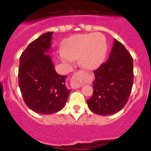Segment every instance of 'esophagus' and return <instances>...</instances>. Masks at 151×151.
<instances>
[{
  "instance_id": "obj_1",
  "label": "esophagus",
  "mask_w": 151,
  "mask_h": 151,
  "mask_svg": "<svg viewBox=\"0 0 151 151\" xmlns=\"http://www.w3.org/2000/svg\"><path fill=\"white\" fill-rule=\"evenodd\" d=\"M85 80V72L83 71H77L72 75L71 79V87L74 89L79 88L83 85Z\"/></svg>"
}]
</instances>
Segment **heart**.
<instances>
[{"label":"heart","mask_w":151,"mask_h":151,"mask_svg":"<svg viewBox=\"0 0 151 151\" xmlns=\"http://www.w3.org/2000/svg\"><path fill=\"white\" fill-rule=\"evenodd\" d=\"M60 60L69 63L80 58L81 65L87 69H95L101 64L106 52V38L102 33L77 34L63 42Z\"/></svg>","instance_id":"1"}]
</instances>
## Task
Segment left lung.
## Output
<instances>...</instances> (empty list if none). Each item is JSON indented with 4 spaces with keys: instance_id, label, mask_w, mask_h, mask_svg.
<instances>
[{
    "instance_id": "1",
    "label": "left lung",
    "mask_w": 151,
    "mask_h": 151,
    "mask_svg": "<svg viewBox=\"0 0 151 151\" xmlns=\"http://www.w3.org/2000/svg\"><path fill=\"white\" fill-rule=\"evenodd\" d=\"M93 93L87 100L97 115H110L124 107L134 82L133 58L122 44L114 40L109 58L93 71Z\"/></svg>"
}]
</instances>
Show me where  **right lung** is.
I'll list each match as a JSON object with an SVG mask.
<instances>
[{
	"mask_svg": "<svg viewBox=\"0 0 151 151\" xmlns=\"http://www.w3.org/2000/svg\"><path fill=\"white\" fill-rule=\"evenodd\" d=\"M53 32L33 41L19 58V86L25 104L31 110L49 115L63 109L71 90L66 86V75L56 72L50 55Z\"/></svg>",
	"mask_w": 151,
	"mask_h": 151,
	"instance_id": "add662e5",
	"label": "right lung"
}]
</instances>
